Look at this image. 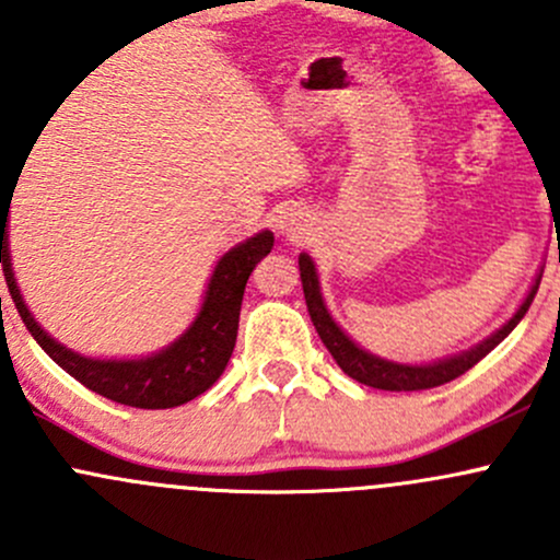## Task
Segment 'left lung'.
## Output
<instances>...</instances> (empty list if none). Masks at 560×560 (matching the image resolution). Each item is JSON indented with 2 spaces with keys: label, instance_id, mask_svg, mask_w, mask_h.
Returning <instances> with one entry per match:
<instances>
[{
  "label": "left lung",
  "instance_id": "8db88e82",
  "mask_svg": "<svg viewBox=\"0 0 560 560\" xmlns=\"http://www.w3.org/2000/svg\"><path fill=\"white\" fill-rule=\"evenodd\" d=\"M298 265H301L303 295H306L308 314H312L316 332H319L322 343H325L327 352L332 354V360L341 365L343 374L352 376V380L360 382V385L389 389V393H411V389H431L439 385H447V382H453L457 376L466 374L468 369H474L485 354L493 352V349L499 347L512 330H515L517 322H521L525 312H528L530 301H534L541 281V276H536L534 287H530L528 298H525L523 306L517 308V314L512 316L501 330H495L493 336L485 338L482 343H477V347L468 349V352L455 354V358H447V360H439V363H431V365H400V363H389V360L374 358V354H369L365 349H360L358 343H354L352 338H349L347 332L332 322V316L327 314L325 303H322L319 281H316L312 257H308V254H301V257H298Z\"/></svg>",
  "mask_w": 560,
  "mask_h": 560
}]
</instances>
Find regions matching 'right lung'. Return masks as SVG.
Masks as SVG:
<instances>
[{
    "label": "right lung",
    "mask_w": 560,
    "mask_h": 560,
    "mask_svg": "<svg viewBox=\"0 0 560 560\" xmlns=\"http://www.w3.org/2000/svg\"><path fill=\"white\" fill-rule=\"evenodd\" d=\"M8 213L10 202L0 200V262L4 281H8L10 298L24 319L26 330L35 336V341L45 349L54 363H59L72 380L81 382L92 393L103 398L116 400V404L135 406V409H173V406L186 404L206 393L213 382L228 369V360L235 349L238 338L241 303H244L246 281L252 270L262 257H268L273 248V233L265 230L254 238L244 241L241 246L230 248L219 259L217 270L208 284L206 301H202L200 314L191 322L189 330L162 349L160 354H151L143 360H94L81 358L61 347L59 341L48 336L37 325L35 316L24 306L19 287H15L13 268H10L8 252Z\"/></svg>",
    "instance_id": "obj_1"
}]
</instances>
